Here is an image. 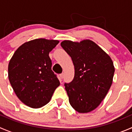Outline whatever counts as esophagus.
Masks as SVG:
<instances>
[{
    "label": "esophagus",
    "mask_w": 132,
    "mask_h": 132,
    "mask_svg": "<svg viewBox=\"0 0 132 132\" xmlns=\"http://www.w3.org/2000/svg\"><path fill=\"white\" fill-rule=\"evenodd\" d=\"M60 77H61V79H62V78H64V73H61V74H60Z\"/></svg>",
    "instance_id": "esophagus-1"
}]
</instances>
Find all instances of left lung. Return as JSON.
<instances>
[{
  "label": "left lung",
  "instance_id": "obj_1",
  "mask_svg": "<svg viewBox=\"0 0 132 132\" xmlns=\"http://www.w3.org/2000/svg\"><path fill=\"white\" fill-rule=\"evenodd\" d=\"M61 45L75 67L73 80L64 84L70 105L79 113L89 112L98 107L110 89L115 71L112 61L89 39L80 43L65 40Z\"/></svg>",
  "mask_w": 132,
  "mask_h": 132
}]
</instances>
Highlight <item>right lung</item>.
Masks as SVG:
<instances>
[{
    "instance_id": "obj_1",
    "label": "right lung",
    "mask_w": 132,
    "mask_h": 132,
    "mask_svg": "<svg viewBox=\"0 0 132 132\" xmlns=\"http://www.w3.org/2000/svg\"><path fill=\"white\" fill-rule=\"evenodd\" d=\"M59 42L43 38L28 41L16 50L9 61L11 85L20 100L29 107L38 109L47 104L60 85L49 57Z\"/></svg>"
}]
</instances>
